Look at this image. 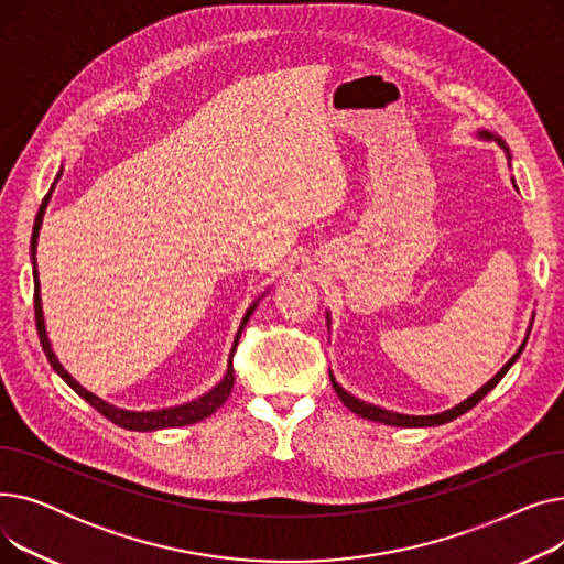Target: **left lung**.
Segmentation results:
<instances>
[{"instance_id":"left-lung-1","label":"left lung","mask_w":564,"mask_h":564,"mask_svg":"<svg viewBox=\"0 0 564 564\" xmlns=\"http://www.w3.org/2000/svg\"><path fill=\"white\" fill-rule=\"evenodd\" d=\"M478 137L480 139H485V141H496L502 151H506V155H508V160L512 162V155H510V148L506 145V141H502L498 134H494V132H489V130H480L478 132ZM512 183H514V177H512ZM517 187V185H514ZM327 319L332 322V317H329V313H327ZM327 322V324H329ZM523 347H525V340L521 343V347L517 349V354L514 357L502 366L482 389H478L476 393H473L470 398H466L464 402H459L457 406H453V409H448V411H441V413H434V416H406V413H395V411H389V409H381V406H375V404H368V402H364V400H359V398H354L351 393H347L340 383L334 379V375L329 372V377H332V383H334V389H336V393H338V398H340V402L349 409V411H354V413H359L361 419H368V421H375V423H383V425H395V427H434V425H443V423H451V421H455L457 416H462V413H466L468 409H473L476 406L491 389H496V383L506 377V372L514 366V361L521 357V351H523Z\"/></svg>"}]
</instances>
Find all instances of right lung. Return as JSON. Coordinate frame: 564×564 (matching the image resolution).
<instances>
[{"instance_id": "obj_1", "label": "right lung", "mask_w": 564, "mask_h": 564, "mask_svg": "<svg viewBox=\"0 0 564 564\" xmlns=\"http://www.w3.org/2000/svg\"><path fill=\"white\" fill-rule=\"evenodd\" d=\"M64 169H58L54 183L50 187V192L45 194L41 207H39V215H36V221H34V232H32V267H34V313H36V329H39V338H41V345H43V351L45 357L50 361V366L56 370V375L62 377L68 387L79 395L84 398L88 404H91L94 409H98L105 419H109L113 425L118 427H126V430H132V432H153V430H169V427H185V425H192V423H198L207 416H213V413L228 400L230 391H232V383H235V370H232V354H235V347L237 343H240V336H242V329L247 327L249 317L253 315L256 306H258V300L249 306L247 315L242 317V324L240 329H237V336L232 340V347H230V359H228V368H226V375L224 379L217 383V387L213 391L203 393L200 398L192 400V402H185V404H177V406H169V409H158V411H128V409H118L105 400H100L98 395H94L91 391H86L79 381L73 379V375L58 364L56 354L52 351V345H50V338H47V332H45V319H43V306H41V281H39V267H36V247H39V232H41V224H43V215H45V207L52 198V192L58 183V177H62Z\"/></svg>"}]
</instances>
